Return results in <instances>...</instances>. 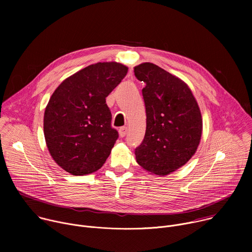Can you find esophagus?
I'll use <instances>...</instances> for the list:
<instances>
[{"instance_id":"obj_1","label":"esophagus","mask_w":252,"mask_h":252,"mask_svg":"<svg viewBox=\"0 0 252 252\" xmlns=\"http://www.w3.org/2000/svg\"><path fill=\"white\" fill-rule=\"evenodd\" d=\"M119 132H120V135H121L122 137H124V136L126 134V132H127V127H126V126H122V127H120Z\"/></svg>"}]
</instances>
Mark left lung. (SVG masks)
I'll return each mask as SVG.
<instances>
[{
	"instance_id": "8db88e82",
	"label": "left lung",
	"mask_w": 252,
	"mask_h": 252,
	"mask_svg": "<svg viewBox=\"0 0 252 252\" xmlns=\"http://www.w3.org/2000/svg\"><path fill=\"white\" fill-rule=\"evenodd\" d=\"M142 89L147 129L135 158L148 171L166 175L186 164L199 145L202 120L188 85L152 63L134 67Z\"/></svg>"
}]
</instances>
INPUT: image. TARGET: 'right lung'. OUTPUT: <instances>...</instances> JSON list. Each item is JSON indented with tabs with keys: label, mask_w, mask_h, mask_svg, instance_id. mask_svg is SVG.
Masks as SVG:
<instances>
[{
	"label": "right lung",
	"mask_w": 252,
	"mask_h": 252,
	"mask_svg": "<svg viewBox=\"0 0 252 252\" xmlns=\"http://www.w3.org/2000/svg\"><path fill=\"white\" fill-rule=\"evenodd\" d=\"M119 63H97L65 79L46 107L44 133L54 160L65 171L85 175L99 169L119 132L112 126L105 97L126 76Z\"/></svg>",
	"instance_id": "1"
}]
</instances>
